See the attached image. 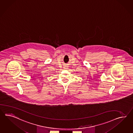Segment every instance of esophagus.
Returning a JSON list of instances; mask_svg holds the SVG:
<instances>
[{"label":"esophagus","instance_id":"1","mask_svg":"<svg viewBox=\"0 0 133 133\" xmlns=\"http://www.w3.org/2000/svg\"><path fill=\"white\" fill-rule=\"evenodd\" d=\"M66 68H66V67H65V69H66Z\"/></svg>","mask_w":133,"mask_h":133}]
</instances>
